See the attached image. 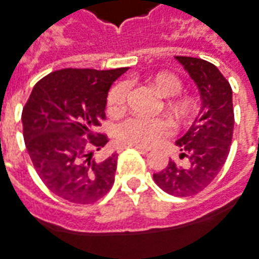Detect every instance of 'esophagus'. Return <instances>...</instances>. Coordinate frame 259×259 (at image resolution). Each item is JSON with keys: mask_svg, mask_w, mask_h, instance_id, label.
Returning a JSON list of instances; mask_svg holds the SVG:
<instances>
[{"mask_svg": "<svg viewBox=\"0 0 259 259\" xmlns=\"http://www.w3.org/2000/svg\"><path fill=\"white\" fill-rule=\"evenodd\" d=\"M124 148H136L137 151H140V153H143V154H146V153H148L147 148H144V147H127V146H126V147H122V148H120V150H124Z\"/></svg>", "mask_w": 259, "mask_h": 259, "instance_id": "1", "label": "esophagus"}]
</instances>
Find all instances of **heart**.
I'll use <instances>...</instances> for the list:
<instances>
[{"label": "heart", "instance_id": "obj_1", "mask_svg": "<svg viewBox=\"0 0 259 259\" xmlns=\"http://www.w3.org/2000/svg\"><path fill=\"white\" fill-rule=\"evenodd\" d=\"M153 85L162 97H175L182 90L181 79L171 73H160L153 78ZM129 87L119 82L108 94V111L112 115H120L126 108ZM168 109L177 120L185 119L191 112V104L186 99L172 98L168 102ZM171 132V126L164 119H146L133 116L117 126V142L130 147H153L165 139Z\"/></svg>", "mask_w": 259, "mask_h": 259}]
</instances>
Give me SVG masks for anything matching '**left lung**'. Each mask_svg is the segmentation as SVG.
<instances>
[{
  "mask_svg": "<svg viewBox=\"0 0 259 259\" xmlns=\"http://www.w3.org/2000/svg\"><path fill=\"white\" fill-rule=\"evenodd\" d=\"M175 59L195 81L202 106L189 130L175 142L182 151L180 158H186L185 165L169 160L167 168L153 178L164 192L192 196L218 177L229 157L234 129L233 91L218 67L209 61L185 56Z\"/></svg>",
  "mask_w": 259,
  "mask_h": 259,
  "instance_id": "8db88e82",
  "label": "left lung"
}]
</instances>
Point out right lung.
Wrapping results in <instances>:
<instances>
[{
	"instance_id": "right-lung-1",
	"label": "right lung",
	"mask_w": 259,
	"mask_h": 259,
	"mask_svg": "<svg viewBox=\"0 0 259 259\" xmlns=\"http://www.w3.org/2000/svg\"><path fill=\"white\" fill-rule=\"evenodd\" d=\"M129 68H64L41 78L22 111L25 146L43 184L68 202L88 205L115 182L117 154L94 158L108 143L95 130L111 85Z\"/></svg>"
}]
</instances>
